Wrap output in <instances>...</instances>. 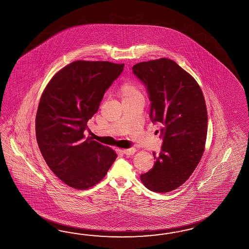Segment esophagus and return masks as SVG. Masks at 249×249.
Returning <instances> with one entry per match:
<instances>
[{"label": "esophagus", "instance_id": "1", "mask_svg": "<svg viewBox=\"0 0 249 249\" xmlns=\"http://www.w3.org/2000/svg\"><path fill=\"white\" fill-rule=\"evenodd\" d=\"M136 151H137L136 148H127V149H123V150H122V152H123L125 155H127V156L133 155L134 153Z\"/></svg>", "mask_w": 249, "mask_h": 249}]
</instances>
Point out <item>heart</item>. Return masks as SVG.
Instances as JSON below:
<instances>
[{
  "label": "heart",
  "instance_id": "1",
  "mask_svg": "<svg viewBox=\"0 0 249 249\" xmlns=\"http://www.w3.org/2000/svg\"><path fill=\"white\" fill-rule=\"evenodd\" d=\"M119 93L123 101L132 100L134 98L142 96L140 87L132 82H125L119 88Z\"/></svg>",
  "mask_w": 249,
  "mask_h": 249
}]
</instances>
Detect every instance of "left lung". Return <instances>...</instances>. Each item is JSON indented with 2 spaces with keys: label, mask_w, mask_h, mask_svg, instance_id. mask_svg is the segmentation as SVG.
I'll return each mask as SVG.
<instances>
[{
  "label": "left lung",
  "mask_w": 249,
  "mask_h": 249,
  "mask_svg": "<svg viewBox=\"0 0 249 249\" xmlns=\"http://www.w3.org/2000/svg\"><path fill=\"white\" fill-rule=\"evenodd\" d=\"M134 74L146 85L150 119L161 125L163 145L152 169L140 176L146 188L168 193L181 186L200 163L206 143L208 113L200 85L168 58L141 62Z\"/></svg>",
  "instance_id": "obj_1"
}]
</instances>
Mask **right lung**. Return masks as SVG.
Returning a JSON list of instances; mask_svg holds the SVG:
<instances>
[{
    "label": "right lung",
    "instance_id": "right-lung-1",
    "mask_svg": "<svg viewBox=\"0 0 249 249\" xmlns=\"http://www.w3.org/2000/svg\"><path fill=\"white\" fill-rule=\"evenodd\" d=\"M123 68L109 61H74L43 91L36 115L37 145L49 168L70 187L94 186L117 158L113 149L85 139L84 132Z\"/></svg>",
    "mask_w": 249,
    "mask_h": 249
}]
</instances>
